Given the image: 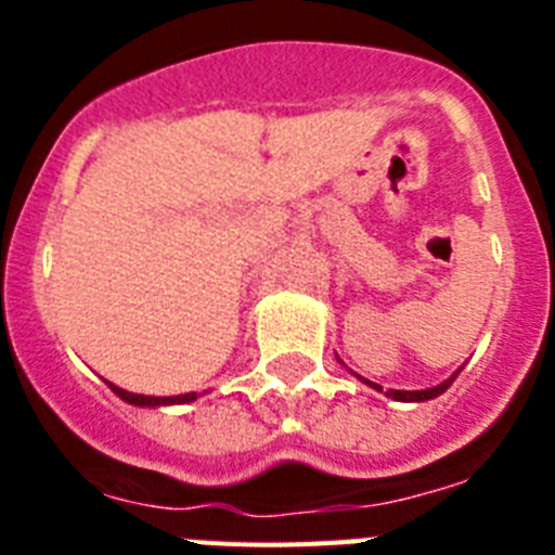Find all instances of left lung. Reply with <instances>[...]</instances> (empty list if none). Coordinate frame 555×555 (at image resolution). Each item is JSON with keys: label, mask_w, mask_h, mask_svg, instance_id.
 <instances>
[{"label": "left lung", "mask_w": 555, "mask_h": 555, "mask_svg": "<svg viewBox=\"0 0 555 555\" xmlns=\"http://www.w3.org/2000/svg\"><path fill=\"white\" fill-rule=\"evenodd\" d=\"M461 372V370H459ZM459 372H453V375L448 377V380H442V384L439 386H430V389H420V391H400V389H386V397H391V400H400V403H425V400H434V397H439V395H444V391L450 389V384H453L455 377H459ZM358 380H361V384H366L370 386V389H375V391H384V386H377V384H372V380H366V377H361V375H356Z\"/></svg>", "instance_id": "left-lung-1"}]
</instances>
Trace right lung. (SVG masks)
Here are the masks:
<instances>
[{"label":"right lung","mask_w":555,"mask_h":555,"mask_svg":"<svg viewBox=\"0 0 555 555\" xmlns=\"http://www.w3.org/2000/svg\"><path fill=\"white\" fill-rule=\"evenodd\" d=\"M111 386L113 395H119L125 403L139 405V409H160V405H180V403H191V400H197V391H189V395H175V397H150V395H132V391L119 389L116 384Z\"/></svg>","instance_id":"obj_1"}]
</instances>
